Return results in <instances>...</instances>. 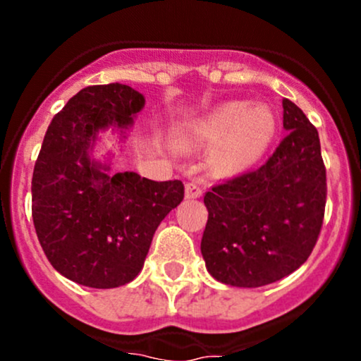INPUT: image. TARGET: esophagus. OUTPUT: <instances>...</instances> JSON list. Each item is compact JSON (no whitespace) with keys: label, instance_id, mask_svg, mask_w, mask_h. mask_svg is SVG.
<instances>
[{"label":"esophagus","instance_id":"1","mask_svg":"<svg viewBox=\"0 0 361 361\" xmlns=\"http://www.w3.org/2000/svg\"><path fill=\"white\" fill-rule=\"evenodd\" d=\"M202 195V187L199 181H188L185 185V197L187 199H199Z\"/></svg>","mask_w":361,"mask_h":361}]
</instances>
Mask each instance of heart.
<instances>
[{
  "instance_id": "heart-1",
  "label": "heart",
  "mask_w": 361,
  "mask_h": 361,
  "mask_svg": "<svg viewBox=\"0 0 361 361\" xmlns=\"http://www.w3.org/2000/svg\"><path fill=\"white\" fill-rule=\"evenodd\" d=\"M274 130L276 118L269 106L227 101L176 127L171 143L185 154L214 145L209 167L216 174L228 176L260 157L271 143Z\"/></svg>"
}]
</instances>
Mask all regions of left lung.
I'll use <instances>...</instances> for the list:
<instances>
[{
	"instance_id": "1",
	"label": "left lung",
	"mask_w": 361,
	"mask_h": 361,
	"mask_svg": "<svg viewBox=\"0 0 361 361\" xmlns=\"http://www.w3.org/2000/svg\"><path fill=\"white\" fill-rule=\"evenodd\" d=\"M288 134L264 166L204 195L207 224L201 241L216 281L258 288L297 271L314 248L326 202V171L316 127L283 99Z\"/></svg>"
}]
</instances>
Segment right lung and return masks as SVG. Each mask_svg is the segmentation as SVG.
Here are the masks:
<instances>
[{"mask_svg": "<svg viewBox=\"0 0 361 361\" xmlns=\"http://www.w3.org/2000/svg\"><path fill=\"white\" fill-rule=\"evenodd\" d=\"M145 96L122 83L80 90L50 122L32 173V221L57 272L90 288H116L141 272L160 221L183 201V183L113 173L104 133L122 148Z\"/></svg>", "mask_w": 361, "mask_h": 361, "instance_id": "right-lung-1", "label": "right lung"}]
</instances>
